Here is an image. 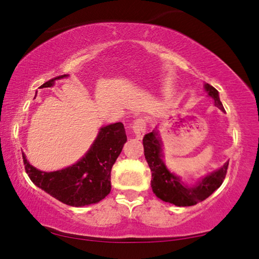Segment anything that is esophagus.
Returning a JSON list of instances; mask_svg holds the SVG:
<instances>
[{
    "label": "esophagus",
    "mask_w": 259,
    "mask_h": 259,
    "mask_svg": "<svg viewBox=\"0 0 259 259\" xmlns=\"http://www.w3.org/2000/svg\"><path fill=\"white\" fill-rule=\"evenodd\" d=\"M133 131H134L135 136H136L138 140H141V138L144 136V134L146 131V119L143 117L135 119V122L133 124Z\"/></svg>",
    "instance_id": "esophagus-1"
}]
</instances>
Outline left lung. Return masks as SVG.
<instances>
[{
  "label": "left lung",
  "mask_w": 259,
  "mask_h": 259,
  "mask_svg": "<svg viewBox=\"0 0 259 259\" xmlns=\"http://www.w3.org/2000/svg\"><path fill=\"white\" fill-rule=\"evenodd\" d=\"M204 91L214 100V106L225 111L222 102L220 101L219 92L209 83H204ZM144 156L149 167L152 172L151 187L157 198L165 202L176 204L178 207L194 206L206 200L208 196L221 186L226 178L229 161H226L216 171L201 177L194 185H186L178 176L172 173L164 163L163 142L157 126L151 133L143 138Z\"/></svg>",
  "instance_id": "left-lung-1"
}]
</instances>
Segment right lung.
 I'll list each match as a JSON object with an SVG mask.
<instances>
[{"label":"right lung","instance_id":"obj_1","mask_svg":"<svg viewBox=\"0 0 259 259\" xmlns=\"http://www.w3.org/2000/svg\"><path fill=\"white\" fill-rule=\"evenodd\" d=\"M57 76L45 82L43 87L55 86ZM126 142L124 125L121 122L100 128L98 136L86 154L75 164L53 172H45L29 163L23 152L25 171L31 181L48 194L65 204L83 207L105 199L111 190V167Z\"/></svg>","mask_w":259,"mask_h":259}]
</instances>
